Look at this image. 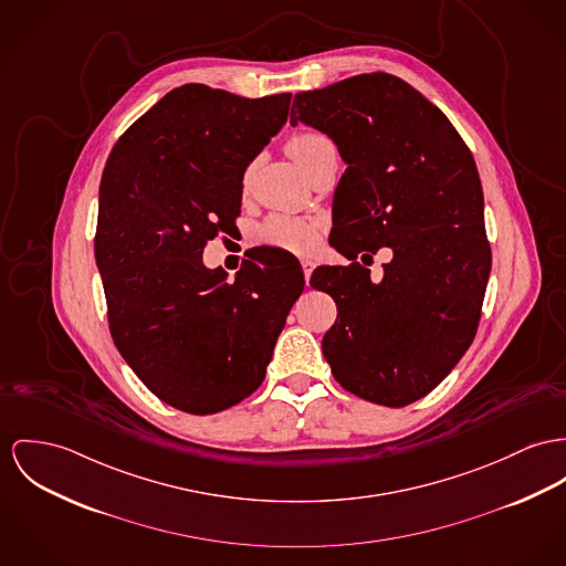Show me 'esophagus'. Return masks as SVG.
I'll return each instance as SVG.
<instances>
[{"label":"esophagus","instance_id":"obj_1","mask_svg":"<svg viewBox=\"0 0 566 566\" xmlns=\"http://www.w3.org/2000/svg\"><path fill=\"white\" fill-rule=\"evenodd\" d=\"M314 266H316V264H314V261H310V259H304V261H302V269H304L305 284H307V282H310V275H312V271H314Z\"/></svg>","mask_w":566,"mask_h":566}]
</instances>
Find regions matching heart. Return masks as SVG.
I'll use <instances>...</instances> for the list:
<instances>
[{"instance_id": "heart-1", "label": "heart", "mask_w": 566, "mask_h": 566, "mask_svg": "<svg viewBox=\"0 0 566 566\" xmlns=\"http://www.w3.org/2000/svg\"><path fill=\"white\" fill-rule=\"evenodd\" d=\"M329 142L321 133H297L286 142V153L295 159L300 168H304L310 155L321 146ZM321 223L314 219L297 218H271L259 232L261 241L266 245H275L295 254H307L318 243Z\"/></svg>"}]
</instances>
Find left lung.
<instances>
[{
    "mask_svg": "<svg viewBox=\"0 0 566 566\" xmlns=\"http://www.w3.org/2000/svg\"><path fill=\"white\" fill-rule=\"evenodd\" d=\"M297 123L327 133L347 164L334 248L348 261L394 252L377 284L359 262L312 273L338 307L323 355L345 390L405 407L443 381L479 329L491 248L476 161L443 112L388 73L295 94Z\"/></svg>",
    "mask_w": 566,
    "mask_h": 566,
    "instance_id": "8db88e82",
    "label": "left lung"
}]
</instances>
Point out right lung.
Returning a JSON list of instances; mask_svg holds the SVG:
<instances>
[{
	"instance_id": "right-lung-1",
	"label": "right lung",
	"mask_w": 566,
	"mask_h": 566,
	"mask_svg": "<svg viewBox=\"0 0 566 566\" xmlns=\"http://www.w3.org/2000/svg\"><path fill=\"white\" fill-rule=\"evenodd\" d=\"M291 94L185 84L116 142L98 189L94 256L114 345L164 402L207 416L248 398L304 291L300 261L266 250L234 280L202 252L241 211L243 175L289 118Z\"/></svg>"
}]
</instances>
